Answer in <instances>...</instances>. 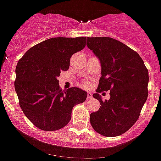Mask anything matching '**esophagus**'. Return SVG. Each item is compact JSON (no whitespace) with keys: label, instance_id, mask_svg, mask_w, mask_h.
Segmentation results:
<instances>
[{"label":"esophagus","instance_id":"34e87169","mask_svg":"<svg viewBox=\"0 0 161 161\" xmlns=\"http://www.w3.org/2000/svg\"><path fill=\"white\" fill-rule=\"evenodd\" d=\"M87 99H91V98H92V94L91 93V92H88V93H87Z\"/></svg>","mask_w":161,"mask_h":161}]
</instances>
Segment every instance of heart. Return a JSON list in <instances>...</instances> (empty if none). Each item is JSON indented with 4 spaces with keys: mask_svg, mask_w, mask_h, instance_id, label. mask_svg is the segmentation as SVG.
<instances>
[{
    "mask_svg": "<svg viewBox=\"0 0 161 161\" xmlns=\"http://www.w3.org/2000/svg\"><path fill=\"white\" fill-rule=\"evenodd\" d=\"M86 86H87V84H86Z\"/></svg>",
    "mask_w": 161,
    "mask_h": 161,
    "instance_id": "b5f03b06",
    "label": "heart"
}]
</instances>
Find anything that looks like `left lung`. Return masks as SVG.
<instances>
[{"label":"left lung","mask_w":161,"mask_h":161,"mask_svg":"<svg viewBox=\"0 0 161 161\" xmlns=\"http://www.w3.org/2000/svg\"><path fill=\"white\" fill-rule=\"evenodd\" d=\"M87 46L98 58L101 74L97 93L99 109L90 115L92 128L100 135L118 136L138 120L148 97L149 73L136 52L114 38L87 37ZM111 90L103 101L99 93Z\"/></svg>","instance_id":"obj_1"}]
</instances>
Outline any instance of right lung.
I'll use <instances>...</instances> for the list:
<instances>
[{"mask_svg": "<svg viewBox=\"0 0 161 161\" xmlns=\"http://www.w3.org/2000/svg\"><path fill=\"white\" fill-rule=\"evenodd\" d=\"M86 45V37H54L30 47L18 62L15 89L26 117L43 131H56L71 120L75 105L87 93L78 87L62 91L57 77L70 58Z\"/></svg>", "mask_w": 161, "mask_h": 161, "instance_id": "add662e5", "label": "right lung"}]
</instances>
